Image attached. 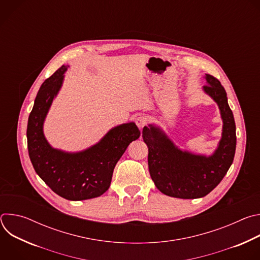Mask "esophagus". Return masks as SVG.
Returning a JSON list of instances; mask_svg holds the SVG:
<instances>
[{
    "instance_id": "esophagus-1",
    "label": "esophagus",
    "mask_w": 260,
    "mask_h": 260,
    "mask_svg": "<svg viewBox=\"0 0 260 260\" xmlns=\"http://www.w3.org/2000/svg\"><path fill=\"white\" fill-rule=\"evenodd\" d=\"M146 123H147V118H146V116L140 115L139 117L136 118V124H137V126H138L140 129H142V128L146 125Z\"/></svg>"
}]
</instances>
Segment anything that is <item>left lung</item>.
<instances>
[{
    "instance_id": "8db88e82",
    "label": "left lung",
    "mask_w": 260,
    "mask_h": 260,
    "mask_svg": "<svg viewBox=\"0 0 260 260\" xmlns=\"http://www.w3.org/2000/svg\"><path fill=\"white\" fill-rule=\"evenodd\" d=\"M203 90L218 106L222 119L221 139L210 155L179 148L156 124L144 126L142 137L148 147V167L155 186L164 194L178 199H199L210 193L231 168L237 145L236 123L220 81L206 74Z\"/></svg>"
}]
</instances>
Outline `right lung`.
Listing matches in <instances>:
<instances>
[{"instance_id":"obj_1","label":"right lung","mask_w":260,"mask_h":260,"mask_svg":"<svg viewBox=\"0 0 260 260\" xmlns=\"http://www.w3.org/2000/svg\"><path fill=\"white\" fill-rule=\"evenodd\" d=\"M68 68V64L61 66L37 93L27 121V149L36 173L52 191L69 201H84L109 189L117 161L127 146L140 137V131L131 121L112 127L82 151L68 152L53 148L45 138L43 126Z\"/></svg>"}]
</instances>
